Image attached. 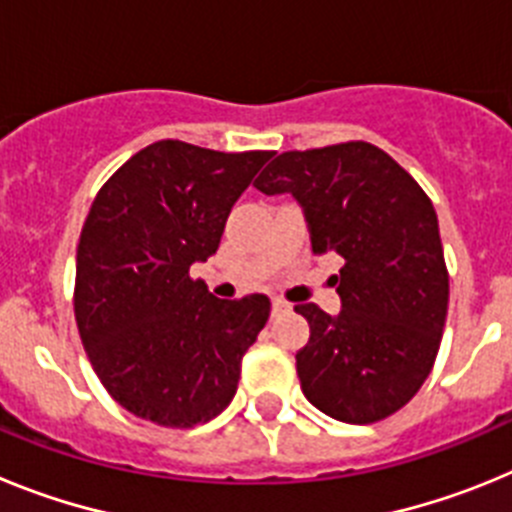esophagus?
<instances>
[{"label":"esophagus","instance_id":"esophagus-1","mask_svg":"<svg viewBox=\"0 0 512 512\" xmlns=\"http://www.w3.org/2000/svg\"><path fill=\"white\" fill-rule=\"evenodd\" d=\"M289 302L287 300H282V297H274V300H271V310H274V315H279V312H289Z\"/></svg>","mask_w":512,"mask_h":512}]
</instances>
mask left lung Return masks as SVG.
<instances>
[{
	"label": "left lung",
	"mask_w": 512,
	"mask_h": 512,
	"mask_svg": "<svg viewBox=\"0 0 512 512\" xmlns=\"http://www.w3.org/2000/svg\"><path fill=\"white\" fill-rule=\"evenodd\" d=\"M253 187L292 194L312 253H338L341 312L295 305L310 323L297 351L302 392L343 423H377L423 387L441 346L449 271L428 194L382 148L351 140L279 153Z\"/></svg>",
	"instance_id": "8db88e82"
}]
</instances>
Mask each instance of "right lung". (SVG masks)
I'll use <instances>...</instances> for the list:
<instances>
[{"label":"right lung","mask_w":512,"mask_h":512,"mask_svg":"<svg viewBox=\"0 0 512 512\" xmlns=\"http://www.w3.org/2000/svg\"><path fill=\"white\" fill-rule=\"evenodd\" d=\"M271 156L158 140L94 197L76 248V325L99 382L128 413L192 428L233 400L271 302L220 300L189 266L217 251L230 210Z\"/></svg>","instance_id":"1"}]
</instances>
